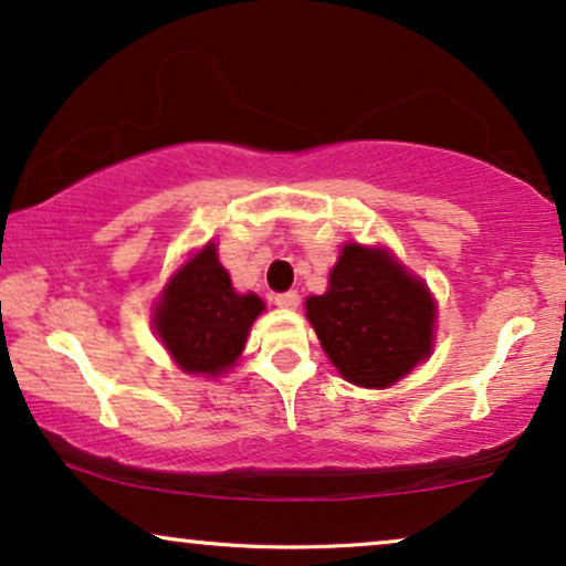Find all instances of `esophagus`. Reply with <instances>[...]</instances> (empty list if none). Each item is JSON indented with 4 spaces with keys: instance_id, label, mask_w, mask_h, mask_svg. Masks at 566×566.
<instances>
[{
    "instance_id": "1",
    "label": "esophagus",
    "mask_w": 566,
    "mask_h": 566,
    "mask_svg": "<svg viewBox=\"0 0 566 566\" xmlns=\"http://www.w3.org/2000/svg\"><path fill=\"white\" fill-rule=\"evenodd\" d=\"M274 303L279 307H284V311H295V307L300 305V295L297 292H279V295H274Z\"/></svg>"
}]
</instances>
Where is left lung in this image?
I'll return each mask as SVG.
<instances>
[{
	"mask_svg": "<svg viewBox=\"0 0 566 566\" xmlns=\"http://www.w3.org/2000/svg\"><path fill=\"white\" fill-rule=\"evenodd\" d=\"M305 316L336 370L366 389L397 384L431 355L433 300L386 250L345 245Z\"/></svg>",
	"mask_w": 566,
	"mask_h": 566,
	"instance_id": "1",
	"label": "left lung"
}]
</instances>
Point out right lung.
<instances>
[{"label": "right lung", "mask_w": 566, "mask_h": 566, "mask_svg": "<svg viewBox=\"0 0 566 566\" xmlns=\"http://www.w3.org/2000/svg\"><path fill=\"white\" fill-rule=\"evenodd\" d=\"M263 300L238 295L217 248L206 245L171 276L156 307V332L188 374L217 376L238 360Z\"/></svg>", "instance_id": "1"}]
</instances>
